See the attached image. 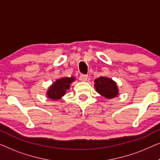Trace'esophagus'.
Wrapping results in <instances>:
<instances>
[{
    "instance_id": "esophagus-1",
    "label": "esophagus",
    "mask_w": 160,
    "mask_h": 160,
    "mask_svg": "<svg viewBox=\"0 0 160 160\" xmlns=\"http://www.w3.org/2000/svg\"><path fill=\"white\" fill-rule=\"evenodd\" d=\"M87 78H88V76L87 75H81L80 76V80L82 81V82H86L87 80Z\"/></svg>"
}]
</instances>
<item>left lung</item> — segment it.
Returning <instances> with one entry per match:
<instances>
[{
	"mask_svg": "<svg viewBox=\"0 0 160 160\" xmlns=\"http://www.w3.org/2000/svg\"><path fill=\"white\" fill-rule=\"evenodd\" d=\"M97 92L107 99H112L119 95V88L117 82L110 78L100 76L95 80V84Z\"/></svg>",
	"mask_w": 160,
	"mask_h": 160,
	"instance_id": "1",
	"label": "left lung"
}]
</instances>
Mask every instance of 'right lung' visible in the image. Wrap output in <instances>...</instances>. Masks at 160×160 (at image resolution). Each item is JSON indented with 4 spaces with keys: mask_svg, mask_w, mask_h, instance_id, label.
<instances>
[{
    "mask_svg": "<svg viewBox=\"0 0 160 160\" xmlns=\"http://www.w3.org/2000/svg\"><path fill=\"white\" fill-rule=\"evenodd\" d=\"M76 80L73 76L71 77H62L57 79L49 87L47 91V98L53 100H58L62 98L66 93V91L70 89L71 84Z\"/></svg>",
    "mask_w": 160,
    "mask_h": 160,
    "instance_id": "obj_1",
    "label": "right lung"
}]
</instances>
